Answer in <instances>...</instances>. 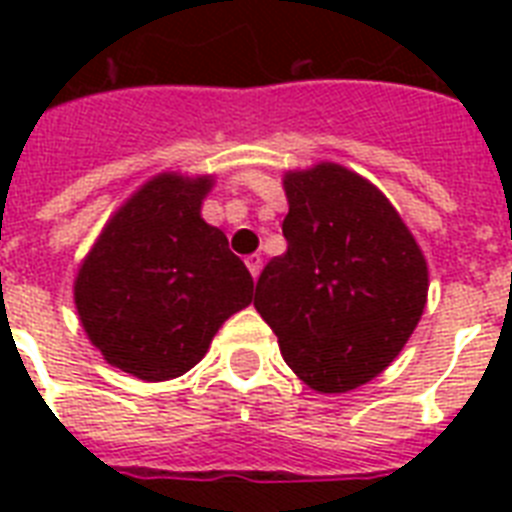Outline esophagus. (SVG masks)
<instances>
[{"label":"esophagus","instance_id":"34e87169","mask_svg":"<svg viewBox=\"0 0 512 512\" xmlns=\"http://www.w3.org/2000/svg\"><path fill=\"white\" fill-rule=\"evenodd\" d=\"M244 263H247L249 273H252V279H257V276H260V268H263V257H260V255H249L247 260H244Z\"/></svg>","mask_w":512,"mask_h":512}]
</instances>
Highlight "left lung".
<instances>
[{
	"label": "left lung",
	"instance_id": "1",
	"mask_svg": "<svg viewBox=\"0 0 512 512\" xmlns=\"http://www.w3.org/2000/svg\"><path fill=\"white\" fill-rule=\"evenodd\" d=\"M287 252L257 279L255 308L316 393H348L393 364L428 303V260L385 193L337 162L281 177Z\"/></svg>",
	"mask_w": 512,
	"mask_h": 512
}]
</instances>
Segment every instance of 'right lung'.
Here are the masks:
<instances>
[{"mask_svg":"<svg viewBox=\"0 0 512 512\" xmlns=\"http://www.w3.org/2000/svg\"><path fill=\"white\" fill-rule=\"evenodd\" d=\"M215 175L159 172L116 207L79 263L74 305L106 364L175 380L252 303L255 281L225 233L201 217Z\"/></svg>","mask_w":512,"mask_h":512,"instance_id":"add662e5","label":"right lung"}]
</instances>
